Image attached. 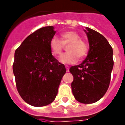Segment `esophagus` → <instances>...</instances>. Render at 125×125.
<instances>
[{
	"label": "esophagus",
	"instance_id": "34e87169",
	"mask_svg": "<svg viewBox=\"0 0 125 125\" xmlns=\"http://www.w3.org/2000/svg\"><path fill=\"white\" fill-rule=\"evenodd\" d=\"M65 69H66L67 72H69V67L68 65H65Z\"/></svg>",
	"mask_w": 125,
	"mask_h": 125
}]
</instances>
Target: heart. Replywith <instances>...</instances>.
I'll return each instance as SVG.
<instances>
[{
  "instance_id": "heart-1",
  "label": "heart",
  "mask_w": 125,
  "mask_h": 125,
  "mask_svg": "<svg viewBox=\"0 0 125 125\" xmlns=\"http://www.w3.org/2000/svg\"><path fill=\"white\" fill-rule=\"evenodd\" d=\"M62 41L56 37H53L50 42V49L52 54L59 57L64 49L68 45L66 52L61 56L60 62L63 64H73L79 59H82L87 55L89 46L87 42L82 40V36L74 30H69L61 34Z\"/></svg>"
}]
</instances>
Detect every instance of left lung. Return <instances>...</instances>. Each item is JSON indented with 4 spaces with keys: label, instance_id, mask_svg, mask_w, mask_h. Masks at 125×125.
Returning a JSON list of instances; mask_svg holds the SVG:
<instances>
[{
    "label": "left lung",
    "instance_id": "left-lung-1",
    "mask_svg": "<svg viewBox=\"0 0 125 125\" xmlns=\"http://www.w3.org/2000/svg\"><path fill=\"white\" fill-rule=\"evenodd\" d=\"M89 45L86 58L82 63L71 67L73 76V94L83 104L97 102L108 89L114 67L113 49L104 36L91 28H85Z\"/></svg>",
    "mask_w": 125,
    "mask_h": 125
}]
</instances>
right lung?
Returning <instances> with one entry per match:
<instances>
[{
    "instance_id": "obj_1",
    "label": "right lung",
    "mask_w": 125,
    "mask_h": 125,
    "mask_svg": "<svg viewBox=\"0 0 125 125\" xmlns=\"http://www.w3.org/2000/svg\"><path fill=\"white\" fill-rule=\"evenodd\" d=\"M55 33L52 26L40 28L15 52L13 71L17 89L21 98L33 106L52 103L66 72L64 65L51 53L49 44Z\"/></svg>"
}]
</instances>
